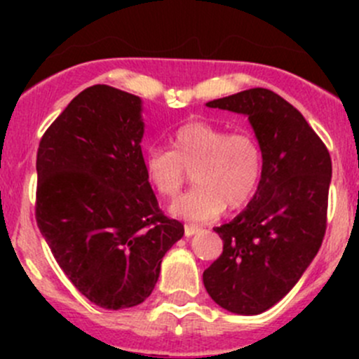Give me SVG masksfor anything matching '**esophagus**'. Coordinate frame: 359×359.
I'll return each mask as SVG.
<instances>
[{"instance_id": "34e87169", "label": "esophagus", "mask_w": 359, "mask_h": 359, "mask_svg": "<svg viewBox=\"0 0 359 359\" xmlns=\"http://www.w3.org/2000/svg\"><path fill=\"white\" fill-rule=\"evenodd\" d=\"M200 231H201V227H198V226H186V227H184V234H186L187 238L194 236V234H198Z\"/></svg>"}]
</instances>
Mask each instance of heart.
I'll list each match as a JSON object with an SVG mask.
<instances>
[{"mask_svg":"<svg viewBox=\"0 0 359 359\" xmlns=\"http://www.w3.org/2000/svg\"><path fill=\"white\" fill-rule=\"evenodd\" d=\"M172 147L147 149L144 172L158 194L173 198L186 182V168H194L198 187L172 205V212L187 220L203 222L215 219L224 208H243L262 179V149L247 130L229 132L198 119L173 132Z\"/></svg>","mask_w":359,"mask_h":359,"instance_id":"obj_1","label":"heart"}]
</instances>
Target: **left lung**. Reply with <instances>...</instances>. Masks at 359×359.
<instances>
[{"instance_id": "1", "label": "left lung", "mask_w": 359, "mask_h": 359, "mask_svg": "<svg viewBox=\"0 0 359 359\" xmlns=\"http://www.w3.org/2000/svg\"><path fill=\"white\" fill-rule=\"evenodd\" d=\"M206 106L247 116L262 149L259 187L240 215L213 229L224 250L203 273L213 302L255 316L295 287L321 247L332 159L304 116L271 90L250 88Z\"/></svg>"}]
</instances>
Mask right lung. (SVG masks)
I'll return each mask as SVG.
<instances>
[{"mask_svg":"<svg viewBox=\"0 0 359 359\" xmlns=\"http://www.w3.org/2000/svg\"><path fill=\"white\" fill-rule=\"evenodd\" d=\"M142 100L93 85L39 142L36 222L71 283L104 309L142 304L184 226L159 210L144 172Z\"/></svg>","mask_w":359,"mask_h":359,"instance_id":"right-lung-1","label":"right lung"}]
</instances>
